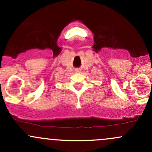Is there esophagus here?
Wrapping results in <instances>:
<instances>
[{"instance_id":"esophagus-1","label":"esophagus","mask_w":152,"mask_h":152,"mask_svg":"<svg viewBox=\"0 0 152 152\" xmlns=\"http://www.w3.org/2000/svg\"><path fill=\"white\" fill-rule=\"evenodd\" d=\"M76 72H79V71H80V70H79V69H76Z\"/></svg>"}]
</instances>
